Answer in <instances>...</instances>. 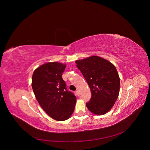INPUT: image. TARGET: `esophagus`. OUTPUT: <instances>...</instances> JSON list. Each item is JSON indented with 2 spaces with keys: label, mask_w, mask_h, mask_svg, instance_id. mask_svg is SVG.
<instances>
[{
  "label": "esophagus",
  "mask_w": 150,
  "mask_h": 150,
  "mask_svg": "<svg viewBox=\"0 0 150 150\" xmlns=\"http://www.w3.org/2000/svg\"><path fill=\"white\" fill-rule=\"evenodd\" d=\"M76 95H77L78 96H79V95H80V92H79V90H77V91H76Z\"/></svg>",
  "instance_id": "obj_1"
}]
</instances>
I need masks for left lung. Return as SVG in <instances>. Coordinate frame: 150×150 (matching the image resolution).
<instances>
[{"label": "left lung", "mask_w": 150, "mask_h": 150, "mask_svg": "<svg viewBox=\"0 0 150 150\" xmlns=\"http://www.w3.org/2000/svg\"><path fill=\"white\" fill-rule=\"evenodd\" d=\"M91 91L90 101L86 104L93 114L104 115L113 107L118 97L120 79L115 66L96 56L75 61Z\"/></svg>", "instance_id": "1"}]
</instances>
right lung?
Instances as JSON below:
<instances>
[{
  "label": "right lung",
  "instance_id": "1",
  "mask_svg": "<svg viewBox=\"0 0 150 150\" xmlns=\"http://www.w3.org/2000/svg\"><path fill=\"white\" fill-rule=\"evenodd\" d=\"M65 64L48 62L35 70L32 86L38 102L45 112L53 119L68 120L74 111L76 96L68 91L62 75Z\"/></svg>",
  "mask_w": 150,
  "mask_h": 150
}]
</instances>
